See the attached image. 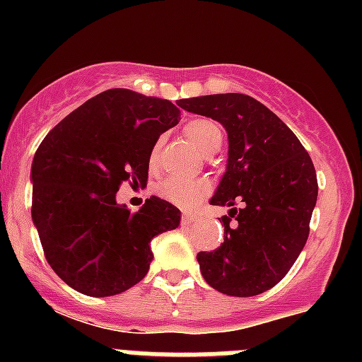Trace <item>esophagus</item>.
<instances>
[{"label": "esophagus", "instance_id": "esophagus-1", "mask_svg": "<svg viewBox=\"0 0 362 362\" xmlns=\"http://www.w3.org/2000/svg\"><path fill=\"white\" fill-rule=\"evenodd\" d=\"M196 217L191 214V211H184V215H182V224H191V222H194Z\"/></svg>", "mask_w": 362, "mask_h": 362}]
</instances>
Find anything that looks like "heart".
Masks as SVG:
<instances>
[{"instance_id": "heart-1", "label": "heart", "mask_w": 362, "mask_h": 362, "mask_svg": "<svg viewBox=\"0 0 362 362\" xmlns=\"http://www.w3.org/2000/svg\"><path fill=\"white\" fill-rule=\"evenodd\" d=\"M185 134L204 156H211L214 152H217L222 145V138H224L221 126L210 119H194L187 122L185 124ZM159 151L160 141L152 147L151 156H148V164H151L152 170L158 166ZM208 191H210V182L204 180V178L185 180V178L171 177L158 185V194L160 198L182 208H189L202 202L208 194Z\"/></svg>"}]
</instances>
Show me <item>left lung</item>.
<instances>
[{"label":"left lung","mask_w":362,"mask_h":362,"mask_svg":"<svg viewBox=\"0 0 362 362\" xmlns=\"http://www.w3.org/2000/svg\"><path fill=\"white\" fill-rule=\"evenodd\" d=\"M177 103L221 122L229 140L226 173L210 203L231 210L221 218L224 243L198 254L203 279L218 293L238 298L269 291L293 268L308 240L319 192L312 159L293 131L247 94H210ZM236 201L244 203L240 211Z\"/></svg>","instance_id":"1"}]
</instances>
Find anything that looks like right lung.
<instances>
[{"label":"right lung","mask_w":362,"mask_h":362,"mask_svg":"<svg viewBox=\"0 0 362 362\" xmlns=\"http://www.w3.org/2000/svg\"><path fill=\"white\" fill-rule=\"evenodd\" d=\"M178 120L171 101L108 89L43 138L31 215L47 262L71 289L93 298L131 289L147 275L152 238L178 228L180 210L156 196L138 211L115 202L122 182L147 184L152 147Z\"/></svg>","instance_id":"1"}]
</instances>
